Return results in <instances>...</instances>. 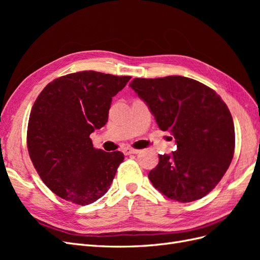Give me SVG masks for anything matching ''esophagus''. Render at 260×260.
Here are the masks:
<instances>
[{
  "label": "esophagus",
  "instance_id": "obj_1",
  "mask_svg": "<svg viewBox=\"0 0 260 260\" xmlns=\"http://www.w3.org/2000/svg\"><path fill=\"white\" fill-rule=\"evenodd\" d=\"M140 151L139 149H135V148H131V147H124L122 149V153L124 155H131V154H138Z\"/></svg>",
  "mask_w": 260,
  "mask_h": 260
}]
</instances>
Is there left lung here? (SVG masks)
Segmentation results:
<instances>
[{"label":"left lung","mask_w":260,"mask_h":260,"mask_svg":"<svg viewBox=\"0 0 260 260\" xmlns=\"http://www.w3.org/2000/svg\"><path fill=\"white\" fill-rule=\"evenodd\" d=\"M130 86L159 129L176 139L177 151L159 155L158 165L149 171L152 184L177 202L204 198L233 158L235 135L229 108L214 90L182 76L136 78Z\"/></svg>","instance_id":"left-lung-1"}]
</instances>
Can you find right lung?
Masks as SVG:
<instances>
[{
  "label": "right lung",
  "mask_w": 260,
  "mask_h": 260,
  "mask_svg": "<svg viewBox=\"0 0 260 260\" xmlns=\"http://www.w3.org/2000/svg\"><path fill=\"white\" fill-rule=\"evenodd\" d=\"M129 76L79 72L53 80L31 109L27 145L45 185L62 200L89 205L111 186L124 156L93 147L90 135L104 127L112 98Z\"/></svg>",
  "instance_id": "obj_1"
}]
</instances>
